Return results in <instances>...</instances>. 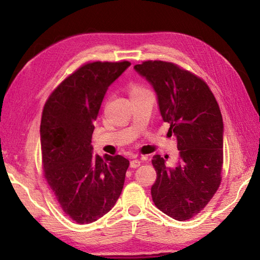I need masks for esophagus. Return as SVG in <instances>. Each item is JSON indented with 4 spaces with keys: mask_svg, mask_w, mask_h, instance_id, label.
Here are the masks:
<instances>
[{
    "mask_svg": "<svg viewBox=\"0 0 260 260\" xmlns=\"http://www.w3.org/2000/svg\"><path fill=\"white\" fill-rule=\"evenodd\" d=\"M140 165H141V161L139 159L131 160V167H133V169H136V167H139Z\"/></svg>",
    "mask_w": 260,
    "mask_h": 260,
    "instance_id": "1",
    "label": "esophagus"
}]
</instances>
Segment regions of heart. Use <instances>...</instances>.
I'll list each match as a JSON object with an SVG mask.
<instances>
[{"instance_id": "1", "label": "heart", "mask_w": 260, "mask_h": 260, "mask_svg": "<svg viewBox=\"0 0 260 260\" xmlns=\"http://www.w3.org/2000/svg\"><path fill=\"white\" fill-rule=\"evenodd\" d=\"M141 90H146V89H143L142 87H139V86H133L131 88V90H129V94L132 95V94H134V93H138V91H141Z\"/></svg>"}]
</instances>
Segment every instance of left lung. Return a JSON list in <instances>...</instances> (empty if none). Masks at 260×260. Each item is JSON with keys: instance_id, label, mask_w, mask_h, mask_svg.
Instances as JSON below:
<instances>
[{"instance_id": "obj_1", "label": "left lung", "mask_w": 260, "mask_h": 260, "mask_svg": "<svg viewBox=\"0 0 260 260\" xmlns=\"http://www.w3.org/2000/svg\"><path fill=\"white\" fill-rule=\"evenodd\" d=\"M155 89L162 120L178 142L179 160L167 167L159 155L152 165L155 205L179 221L191 219L212 199L221 182L223 122L209 86L170 61L147 60L134 67Z\"/></svg>"}]
</instances>
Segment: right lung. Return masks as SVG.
<instances>
[{"instance_id":"add662e5","label":"right lung","mask_w":260,"mask_h":260,"mask_svg":"<svg viewBox=\"0 0 260 260\" xmlns=\"http://www.w3.org/2000/svg\"><path fill=\"white\" fill-rule=\"evenodd\" d=\"M129 61H93L79 68L52 91L42 111L43 174L60 208L78 223H90L116 204L128 159L93 155L94 120L109 86Z\"/></svg>"}]
</instances>
